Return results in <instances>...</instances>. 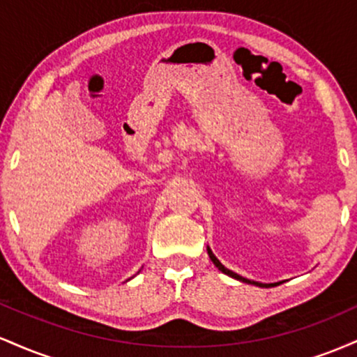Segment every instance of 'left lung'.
Masks as SVG:
<instances>
[{
    "label": "left lung",
    "instance_id": "1",
    "mask_svg": "<svg viewBox=\"0 0 357 357\" xmlns=\"http://www.w3.org/2000/svg\"><path fill=\"white\" fill-rule=\"evenodd\" d=\"M208 255H210V258H211V261L213 264L216 265V268L218 270H221V272L223 273H227V275H230V277H233V278H236V280H240V282H245V284H252V285H258V287H270V285H278L280 284V282H277V284H260V282H255V280H248V278H245V277H241V275H238V273H235V272H231V270H228L227 267H225V265H221V261L218 260V258H216L215 255H213V252L210 250V247H208Z\"/></svg>",
    "mask_w": 357,
    "mask_h": 357
}]
</instances>
